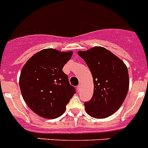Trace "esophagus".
<instances>
[{
	"label": "esophagus",
	"mask_w": 148,
	"mask_h": 148,
	"mask_svg": "<svg viewBox=\"0 0 148 148\" xmlns=\"http://www.w3.org/2000/svg\"><path fill=\"white\" fill-rule=\"evenodd\" d=\"M81 88H82V86H81V84H79V85L77 86V90H79V91Z\"/></svg>",
	"instance_id": "34e87169"
}]
</instances>
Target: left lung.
<instances>
[{
  "instance_id": "left-lung-1",
  "label": "left lung",
  "mask_w": 148,
  "mask_h": 148,
  "mask_svg": "<svg viewBox=\"0 0 148 148\" xmlns=\"http://www.w3.org/2000/svg\"><path fill=\"white\" fill-rule=\"evenodd\" d=\"M78 54L86 62L93 80V97L84 103L86 112L98 119L109 117L127 97L130 83L127 66L103 47L96 46Z\"/></svg>"
}]
</instances>
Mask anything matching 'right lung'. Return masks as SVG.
<instances>
[{
  "label": "right lung",
  "mask_w": 148,
  "mask_h": 148,
  "mask_svg": "<svg viewBox=\"0 0 148 148\" xmlns=\"http://www.w3.org/2000/svg\"><path fill=\"white\" fill-rule=\"evenodd\" d=\"M72 55V51L45 49L33 55L22 67L21 93L29 108L40 117H60L75 93L62 69Z\"/></svg>",
  "instance_id": "add662e5"
}]
</instances>
